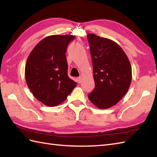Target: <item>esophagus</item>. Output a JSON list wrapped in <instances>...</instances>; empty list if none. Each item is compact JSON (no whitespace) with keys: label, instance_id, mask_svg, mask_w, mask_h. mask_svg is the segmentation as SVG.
Wrapping results in <instances>:
<instances>
[{"label":"esophagus","instance_id":"obj_1","mask_svg":"<svg viewBox=\"0 0 157 157\" xmlns=\"http://www.w3.org/2000/svg\"><path fill=\"white\" fill-rule=\"evenodd\" d=\"M77 81H78V83H81L82 81V76L80 75L79 77H78V78H77Z\"/></svg>","mask_w":157,"mask_h":157}]
</instances>
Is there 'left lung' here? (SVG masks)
Returning <instances> with one entry per match:
<instances>
[{
  "mask_svg": "<svg viewBox=\"0 0 157 157\" xmlns=\"http://www.w3.org/2000/svg\"><path fill=\"white\" fill-rule=\"evenodd\" d=\"M87 38L95 82V88L88 96L96 107L106 109L115 105L128 91L131 64L115 42L94 34H88Z\"/></svg>",
  "mask_w": 157,
  "mask_h": 157,
  "instance_id": "1",
  "label": "left lung"
}]
</instances>
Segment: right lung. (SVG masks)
I'll return each instance as SVG.
<instances>
[{"instance_id": "right-lung-1", "label": "right lung", "mask_w": 157, "mask_h": 157, "mask_svg": "<svg viewBox=\"0 0 157 157\" xmlns=\"http://www.w3.org/2000/svg\"><path fill=\"white\" fill-rule=\"evenodd\" d=\"M72 35H52L39 42L29 54L25 80L34 97L48 106L64 102L77 83L67 75L65 52Z\"/></svg>"}]
</instances>
